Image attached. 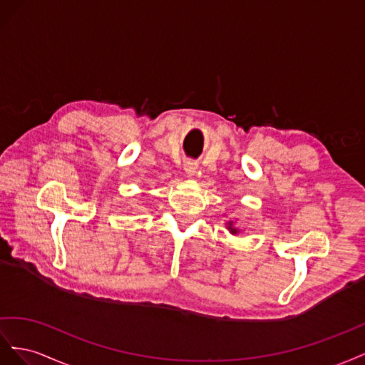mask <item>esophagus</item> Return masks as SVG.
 Masks as SVG:
<instances>
[{"mask_svg":"<svg viewBox=\"0 0 365 365\" xmlns=\"http://www.w3.org/2000/svg\"><path fill=\"white\" fill-rule=\"evenodd\" d=\"M183 168H185V171L188 173V174H194V173H195V170H197V163H195V162L188 160V162H185Z\"/></svg>","mask_w":365,"mask_h":365,"instance_id":"1","label":"esophagus"}]
</instances>
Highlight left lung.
Returning a JSON list of instances; mask_svg holds the SVG:
<instances>
[{
  "label": "left lung",
  "instance_id": "1",
  "mask_svg": "<svg viewBox=\"0 0 365 365\" xmlns=\"http://www.w3.org/2000/svg\"><path fill=\"white\" fill-rule=\"evenodd\" d=\"M229 229H231V232H232V234H235V232H237V229H232L231 226H229Z\"/></svg>",
  "mask_w": 365,
  "mask_h": 365
}]
</instances>
